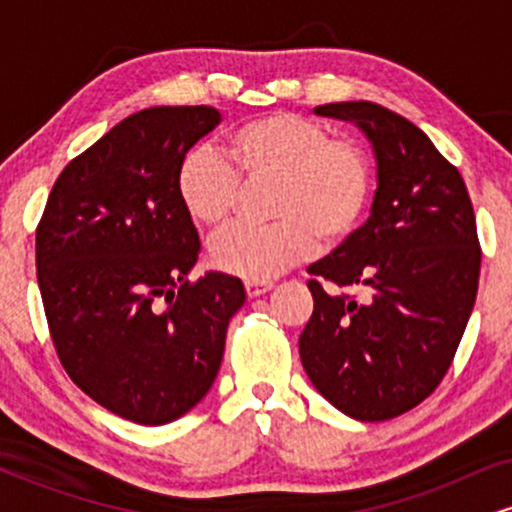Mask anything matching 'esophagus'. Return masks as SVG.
<instances>
[{
    "mask_svg": "<svg viewBox=\"0 0 512 512\" xmlns=\"http://www.w3.org/2000/svg\"><path fill=\"white\" fill-rule=\"evenodd\" d=\"M269 289H272V281H245V293H248L250 298L262 296V293H267Z\"/></svg>",
    "mask_w": 512,
    "mask_h": 512,
    "instance_id": "1",
    "label": "esophagus"
}]
</instances>
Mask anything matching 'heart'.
Wrapping results in <instances>:
<instances>
[{
    "label": "heart",
    "instance_id": "heart-1",
    "mask_svg": "<svg viewBox=\"0 0 512 512\" xmlns=\"http://www.w3.org/2000/svg\"><path fill=\"white\" fill-rule=\"evenodd\" d=\"M245 185L272 182L267 226H236L211 243L221 272L267 281L303 262L315 245L337 248L361 226L373 197V161L356 139L332 137L296 113L252 117L231 129L223 156L209 146L182 154L175 192L199 226L223 228Z\"/></svg>",
    "mask_w": 512,
    "mask_h": 512
}]
</instances>
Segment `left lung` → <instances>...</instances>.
<instances>
[{
    "mask_svg": "<svg viewBox=\"0 0 512 512\" xmlns=\"http://www.w3.org/2000/svg\"><path fill=\"white\" fill-rule=\"evenodd\" d=\"M315 113L366 132L378 192L368 221L308 267L315 308L298 337L301 361L346 416L395 419L445 378L477 301L472 199L460 170L407 117L368 101L317 105Z\"/></svg>",
    "mask_w": 512,
    "mask_h": 512,
    "instance_id": "1",
    "label": "left lung"
}]
</instances>
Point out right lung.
<instances>
[{"mask_svg": "<svg viewBox=\"0 0 512 512\" xmlns=\"http://www.w3.org/2000/svg\"><path fill=\"white\" fill-rule=\"evenodd\" d=\"M219 120L209 105L129 115L64 166L35 228L38 286L62 368L134 424H168L207 395L228 320L245 303L236 276L187 279L199 236L175 170Z\"/></svg>", "mask_w": 512, "mask_h": 512, "instance_id": "1", "label": "right lung"}]
</instances>
